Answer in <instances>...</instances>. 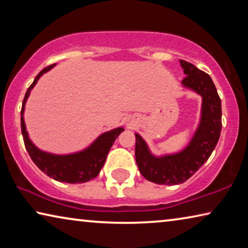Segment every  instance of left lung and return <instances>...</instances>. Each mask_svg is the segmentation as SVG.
<instances>
[{
	"label": "left lung",
	"mask_w": 248,
	"mask_h": 248,
	"mask_svg": "<svg viewBox=\"0 0 248 248\" xmlns=\"http://www.w3.org/2000/svg\"><path fill=\"white\" fill-rule=\"evenodd\" d=\"M179 62L187 75L182 85L202 97L201 118L194 137L180 152L155 156L136 133V161L140 173L150 182L170 186L185 183L204 164L219 141L222 129L221 99L210 75L189 62Z\"/></svg>",
	"instance_id": "1"
}]
</instances>
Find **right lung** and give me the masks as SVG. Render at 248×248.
<instances>
[{"label":"right lung","mask_w":248,"mask_h":248,"mask_svg":"<svg viewBox=\"0 0 248 248\" xmlns=\"http://www.w3.org/2000/svg\"><path fill=\"white\" fill-rule=\"evenodd\" d=\"M56 64L49 65L45 68L43 71H40L39 74L37 75L33 79V82L25 94L23 100L22 111H20V127H22V134L25 146L31 157L32 162L35 163L37 167L44 171L46 175L49 177L53 178L58 182H63L69 184H81L90 182L91 179L97 177L100 170L105 164L107 154L110 150L111 145L114 144L119 134L124 131L123 127H118L112 129L110 131L104 132L103 134L96 139L89 148L84 149L77 153H71L65 155H58L52 154L41 151L40 149L32 143L31 140L29 139L28 132L26 130L24 121V110L25 105H26L27 98L31 91L36 85L38 79L43 75L51 70Z\"/></svg>","instance_id":"obj_1"}]
</instances>
